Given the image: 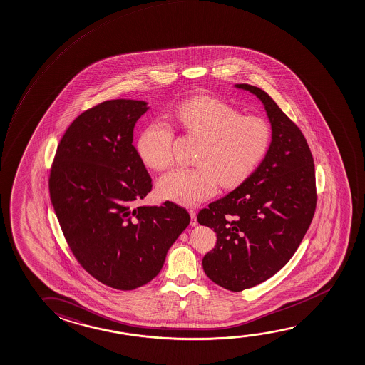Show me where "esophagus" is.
<instances>
[{
	"label": "esophagus",
	"mask_w": 365,
	"mask_h": 365,
	"mask_svg": "<svg viewBox=\"0 0 365 365\" xmlns=\"http://www.w3.org/2000/svg\"><path fill=\"white\" fill-rule=\"evenodd\" d=\"M188 212H190V226H192V227H195V226H197V225H198V222H197L196 211L190 208V211Z\"/></svg>",
	"instance_id": "esophagus-1"
}]
</instances>
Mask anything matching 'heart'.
<instances>
[{
    "label": "heart",
    "mask_w": 365,
    "mask_h": 365,
    "mask_svg": "<svg viewBox=\"0 0 365 365\" xmlns=\"http://www.w3.org/2000/svg\"><path fill=\"white\" fill-rule=\"evenodd\" d=\"M169 120L201 138L192 168H177L159 180L157 190L164 200L195 206L213 196L218 183L233 187L254 173L269 152L271 125L259 116L243 115L227 103L197 98L182 103ZM173 130L168 124H149L138 139V153L155 170L173 164Z\"/></svg>",
    "instance_id": "obj_1"
}]
</instances>
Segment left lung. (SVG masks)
<instances>
[{
  "label": "left lung",
  "instance_id": "1",
  "mask_svg": "<svg viewBox=\"0 0 365 365\" xmlns=\"http://www.w3.org/2000/svg\"><path fill=\"white\" fill-rule=\"evenodd\" d=\"M264 104L272 130L269 152L254 173L198 213L213 228L216 247L203 257L206 275L230 291L275 275L295 254L317 208L315 167L307 139L264 90L236 84Z\"/></svg>",
  "mask_w": 365,
  "mask_h": 365
}]
</instances>
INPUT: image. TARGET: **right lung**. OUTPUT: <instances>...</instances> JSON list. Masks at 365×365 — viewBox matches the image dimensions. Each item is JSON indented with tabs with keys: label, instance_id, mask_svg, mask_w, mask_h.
<instances>
[{
	"label": "right lung",
	"instance_id": "obj_1",
	"mask_svg": "<svg viewBox=\"0 0 365 365\" xmlns=\"http://www.w3.org/2000/svg\"><path fill=\"white\" fill-rule=\"evenodd\" d=\"M147 104L114 99L80 114L58 143L48 178L70 250L90 275L118 290L153 280L190 221L173 202L137 206L152 190L133 145V130Z\"/></svg>",
	"mask_w": 365,
	"mask_h": 365
}]
</instances>
